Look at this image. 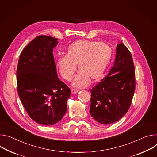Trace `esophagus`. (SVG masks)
<instances>
[{"instance_id":"obj_1","label":"esophagus","mask_w":157,"mask_h":157,"mask_svg":"<svg viewBox=\"0 0 157 157\" xmlns=\"http://www.w3.org/2000/svg\"><path fill=\"white\" fill-rule=\"evenodd\" d=\"M78 91H79V90H78V89H72L71 90V92H72V94H77Z\"/></svg>"}]
</instances>
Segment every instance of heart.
I'll return each mask as SVG.
<instances>
[{
  "label": "heart",
  "mask_w": 157,
  "mask_h": 157,
  "mask_svg": "<svg viewBox=\"0 0 157 157\" xmlns=\"http://www.w3.org/2000/svg\"><path fill=\"white\" fill-rule=\"evenodd\" d=\"M112 49L107 44L86 39L70 45L66 56H59L56 65L62 77L71 80L78 66L79 72L73 83L75 86L85 87L90 81H98L105 72L111 58Z\"/></svg>",
  "instance_id": "obj_1"
}]
</instances>
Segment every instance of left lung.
Segmentation results:
<instances>
[{
  "label": "left lung",
  "instance_id": "obj_1",
  "mask_svg": "<svg viewBox=\"0 0 157 157\" xmlns=\"http://www.w3.org/2000/svg\"><path fill=\"white\" fill-rule=\"evenodd\" d=\"M135 90V72L130 52L121 42L114 65L105 78L91 89L90 113L98 123L119 120L129 110Z\"/></svg>",
  "mask_w": 157,
  "mask_h": 157
}]
</instances>
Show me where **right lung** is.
<instances>
[{
    "mask_svg": "<svg viewBox=\"0 0 157 157\" xmlns=\"http://www.w3.org/2000/svg\"><path fill=\"white\" fill-rule=\"evenodd\" d=\"M57 39L39 36L22 51L17 69V91L29 116L37 123L52 125L67 112L71 95L58 77L53 48Z\"/></svg>",
    "mask_w": 157,
    "mask_h": 157,
    "instance_id": "add662e5",
    "label": "right lung"
}]
</instances>
